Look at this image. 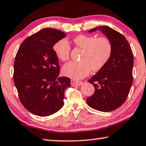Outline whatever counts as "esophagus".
<instances>
[{
	"label": "esophagus",
	"mask_w": 146,
	"mask_h": 146,
	"mask_svg": "<svg viewBox=\"0 0 146 146\" xmlns=\"http://www.w3.org/2000/svg\"><path fill=\"white\" fill-rule=\"evenodd\" d=\"M82 84V82H75L72 80L71 82V85H72L73 87H75V86H79V85H80Z\"/></svg>",
	"instance_id": "esophagus-1"
}]
</instances>
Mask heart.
Instances as JSON below:
<instances>
[{"mask_svg":"<svg viewBox=\"0 0 146 146\" xmlns=\"http://www.w3.org/2000/svg\"><path fill=\"white\" fill-rule=\"evenodd\" d=\"M76 47L83 48L80 61H70L62 67L63 75L71 78L80 80L93 71H99L106 64L112 54L113 47L107 37L79 35L73 39ZM71 47L66 38L59 40L53 46L54 52L60 61L69 59Z\"/></svg>","mask_w":146,"mask_h":146,"instance_id":"heart-1","label":"heart"}]
</instances>
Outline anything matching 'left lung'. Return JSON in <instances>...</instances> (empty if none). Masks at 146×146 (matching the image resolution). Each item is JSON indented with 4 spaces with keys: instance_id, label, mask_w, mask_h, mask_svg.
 I'll use <instances>...</instances> for the list:
<instances>
[{
    "instance_id": "left-lung-1",
    "label": "left lung",
    "mask_w": 146,
    "mask_h": 146,
    "mask_svg": "<svg viewBox=\"0 0 146 146\" xmlns=\"http://www.w3.org/2000/svg\"><path fill=\"white\" fill-rule=\"evenodd\" d=\"M100 30L113 47L112 54L104 66L88 80L95 92L87 99L90 108L102 112L113 111L124 103L132 84L133 55L126 38L112 28L102 26L88 31Z\"/></svg>"
}]
</instances>
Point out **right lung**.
<instances>
[{
	"instance_id": "obj_1",
	"label": "right lung",
	"mask_w": 146,
	"mask_h": 146,
	"mask_svg": "<svg viewBox=\"0 0 146 146\" xmlns=\"http://www.w3.org/2000/svg\"><path fill=\"white\" fill-rule=\"evenodd\" d=\"M65 36L60 30L44 28L26 38L16 54L14 84L22 104L35 115H51L64 105L70 79L58 76L60 67L53 46Z\"/></svg>"
}]
</instances>
